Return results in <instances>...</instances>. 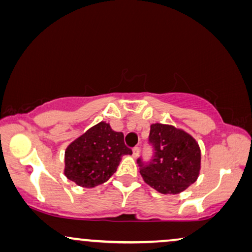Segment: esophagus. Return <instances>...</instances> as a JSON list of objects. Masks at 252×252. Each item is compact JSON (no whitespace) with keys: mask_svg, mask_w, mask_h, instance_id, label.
Instances as JSON below:
<instances>
[{"mask_svg":"<svg viewBox=\"0 0 252 252\" xmlns=\"http://www.w3.org/2000/svg\"><path fill=\"white\" fill-rule=\"evenodd\" d=\"M139 154H140V148L139 147L133 148V157L136 158L137 156H139Z\"/></svg>","mask_w":252,"mask_h":252,"instance_id":"34e87169","label":"esophagus"}]
</instances>
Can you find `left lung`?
Masks as SVG:
<instances>
[{"label":"left lung","instance_id":"obj_1","mask_svg":"<svg viewBox=\"0 0 252 252\" xmlns=\"http://www.w3.org/2000/svg\"><path fill=\"white\" fill-rule=\"evenodd\" d=\"M149 144L153 157L137 158L140 173L150 187L161 194H179L197 180L201 168V150L196 141L173 126H150Z\"/></svg>","mask_w":252,"mask_h":252}]
</instances>
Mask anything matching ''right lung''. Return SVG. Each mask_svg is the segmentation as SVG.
I'll return each mask as SVG.
<instances>
[{"label":"right lung","instance_id":"right-lung-1","mask_svg":"<svg viewBox=\"0 0 252 252\" xmlns=\"http://www.w3.org/2000/svg\"><path fill=\"white\" fill-rule=\"evenodd\" d=\"M125 155L132 150L124 142V134L102 122L66 148L64 173L78 186L96 187L111 178Z\"/></svg>","mask_w":252,"mask_h":252}]
</instances>
